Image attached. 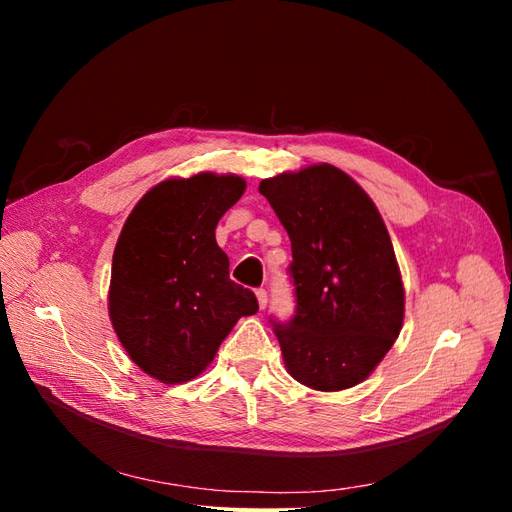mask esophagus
<instances>
[{"label":"esophagus","mask_w":512,"mask_h":512,"mask_svg":"<svg viewBox=\"0 0 512 512\" xmlns=\"http://www.w3.org/2000/svg\"><path fill=\"white\" fill-rule=\"evenodd\" d=\"M256 299H258V307L265 309L267 307V290L265 288H258L256 290Z\"/></svg>","instance_id":"esophagus-1"}]
</instances>
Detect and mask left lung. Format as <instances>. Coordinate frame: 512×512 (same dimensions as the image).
Segmentation results:
<instances>
[{
  "instance_id": "1",
  "label": "left lung",
  "mask_w": 512,
  "mask_h": 512,
  "mask_svg": "<svg viewBox=\"0 0 512 512\" xmlns=\"http://www.w3.org/2000/svg\"><path fill=\"white\" fill-rule=\"evenodd\" d=\"M292 245L297 309L275 322L288 374L316 391L363 382L404 324V284L393 243L365 190L344 170L314 164L262 179Z\"/></svg>"
}]
</instances>
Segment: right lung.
<instances>
[{"mask_svg":"<svg viewBox=\"0 0 512 512\" xmlns=\"http://www.w3.org/2000/svg\"><path fill=\"white\" fill-rule=\"evenodd\" d=\"M243 192L237 175L166 179L121 228L108 316L130 359L164 384L203 374L237 320L258 312L254 292L228 277L215 241V226Z\"/></svg>","mask_w":512,"mask_h":512,"instance_id":"obj_1","label":"right lung"}]
</instances>
